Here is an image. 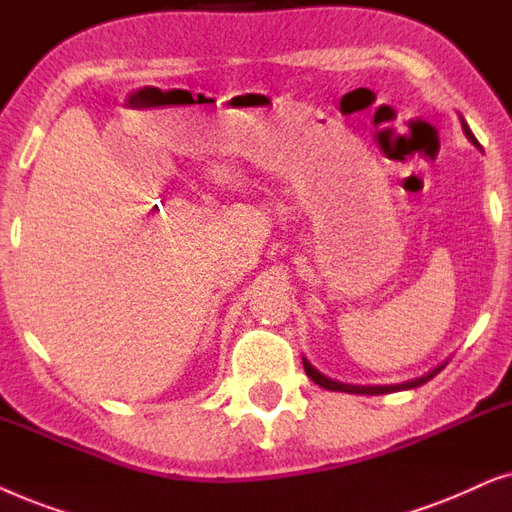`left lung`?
<instances>
[{"mask_svg": "<svg viewBox=\"0 0 512 512\" xmlns=\"http://www.w3.org/2000/svg\"><path fill=\"white\" fill-rule=\"evenodd\" d=\"M461 128H463V133H466V138L473 142L475 147H480L478 145V140H475V135L470 133V128H468V124L466 121L461 119ZM302 363H304V372L309 374V377L316 381L318 386H323V388H327V391H342V393H358V395H384V393H395V391H407V388H417V386H424L426 381H431L435 374H438L442 367L445 365H438L435 367V370H431L428 374H424V377H417V379H410V381H403V384H388V386H358V384H344V381H337V379H330V377H325V374H320L316 367H313L309 360L306 358H302Z\"/></svg>", "mask_w": 512, "mask_h": 512, "instance_id": "left-lung-1", "label": "left lung"}]
</instances>
